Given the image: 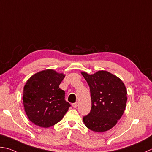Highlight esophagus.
<instances>
[{"instance_id": "obj_1", "label": "esophagus", "mask_w": 152, "mask_h": 152, "mask_svg": "<svg viewBox=\"0 0 152 152\" xmlns=\"http://www.w3.org/2000/svg\"><path fill=\"white\" fill-rule=\"evenodd\" d=\"M72 107H73V108H77V107H78V103H77V102L73 103V104H72Z\"/></svg>"}]
</instances>
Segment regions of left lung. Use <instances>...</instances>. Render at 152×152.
I'll return each mask as SVG.
<instances>
[{"label": "left lung", "mask_w": 152, "mask_h": 152, "mask_svg": "<svg viewBox=\"0 0 152 152\" xmlns=\"http://www.w3.org/2000/svg\"><path fill=\"white\" fill-rule=\"evenodd\" d=\"M90 87L91 109L83 118L88 129L102 132L116 124L124 113L127 102V91L118 77L107 71L93 75L81 72Z\"/></svg>", "instance_id": "left-lung-1"}]
</instances>
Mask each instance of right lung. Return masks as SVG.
I'll list each match as a JSON object with an SVG mask.
<instances>
[{
  "label": "right lung",
  "instance_id": "right-lung-1",
  "mask_svg": "<svg viewBox=\"0 0 152 152\" xmlns=\"http://www.w3.org/2000/svg\"><path fill=\"white\" fill-rule=\"evenodd\" d=\"M65 75L53 69L34 74L26 83L23 104L30 121L36 126L48 128L61 121L70 104L65 100V91L59 85Z\"/></svg>",
  "mask_w": 152,
  "mask_h": 152
}]
</instances>
